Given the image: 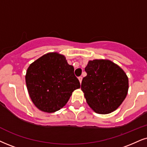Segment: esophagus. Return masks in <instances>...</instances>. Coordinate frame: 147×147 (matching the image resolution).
Instances as JSON below:
<instances>
[{
	"label": "esophagus",
	"instance_id": "1",
	"mask_svg": "<svg viewBox=\"0 0 147 147\" xmlns=\"http://www.w3.org/2000/svg\"><path fill=\"white\" fill-rule=\"evenodd\" d=\"M78 80H79L80 82V84H81V83H82V76L78 77Z\"/></svg>",
	"mask_w": 147,
	"mask_h": 147
}]
</instances>
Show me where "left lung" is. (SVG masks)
Instances as JSON below:
<instances>
[{
  "instance_id": "8db88e82",
  "label": "left lung",
  "mask_w": 147,
  "mask_h": 147,
  "mask_svg": "<svg viewBox=\"0 0 147 147\" xmlns=\"http://www.w3.org/2000/svg\"><path fill=\"white\" fill-rule=\"evenodd\" d=\"M81 89L86 102L98 114L115 111L125 99L128 78L120 67L108 60H93L85 67Z\"/></svg>"
}]
</instances>
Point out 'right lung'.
<instances>
[{"label":"right lung","instance_id":"1","mask_svg":"<svg viewBox=\"0 0 147 147\" xmlns=\"http://www.w3.org/2000/svg\"><path fill=\"white\" fill-rule=\"evenodd\" d=\"M74 71L64 56L56 52L45 54L30 65L26 83L35 106L49 113L62 108L72 92L80 87Z\"/></svg>","mask_w":147,"mask_h":147}]
</instances>
